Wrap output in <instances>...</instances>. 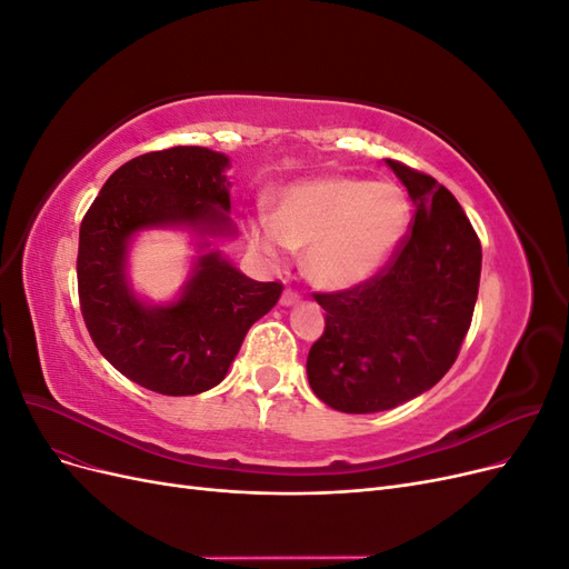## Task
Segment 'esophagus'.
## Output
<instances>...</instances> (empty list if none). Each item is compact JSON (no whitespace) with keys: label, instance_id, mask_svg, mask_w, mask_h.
Listing matches in <instances>:
<instances>
[{"label":"esophagus","instance_id":"1","mask_svg":"<svg viewBox=\"0 0 569 569\" xmlns=\"http://www.w3.org/2000/svg\"><path fill=\"white\" fill-rule=\"evenodd\" d=\"M299 301H301L299 291H295V289H284V291H282V297H280V303H282V306H295V303H299Z\"/></svg>","mask_w":569,"mask_h":569}]
</instances>
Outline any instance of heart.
Segmentation results:
<instances>
[{
	"label": "heart",
	"instance_id": "b5f03b06",
	"mask_svg": "<svg viewBox=\"0 0 569 569\" xmlns=\"http://www.w3.org/2000/svg\"><path fill=\"white\" fill-rule=\"evenodd\" d=\"M410 226L399 187L351 176L287 184L272 216L249 220L251 247L266 258L306 249L303 270L322 289H349L387 266Z\"/></svg>",
	"mask_w": 569,
	"mask_h": 569
}]
</instances>
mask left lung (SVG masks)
Wrapping results in <instances>:
<instances>
[{"mask_svg": "<svg viewBox=\"0 0 569 569\" xmlns=\"http://www.w3.org/2000/svg\"><path fill=\"white\" fill-rule=\"evenodd\" d=\"M387 163L416 201L403 242L370 280L313 295L325 332L308 351V382L341 412L389 410L432 389L475 313L481 244L470 218L432 176Z\"/></svg>", "mask_w": 569, "mask_h": 569, "instance_id": "8db88e82", "label": "left lung"}]
</instances>
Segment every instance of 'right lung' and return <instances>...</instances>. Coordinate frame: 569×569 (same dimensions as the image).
Returning <instances> with one entry per match:
<instances>
[{
  "label": "right lung",
  "mask_w": 569,
  "mask_h": 569,
  "mask_svg": "<svg viewBox=\"0 0 569 569\" xmlns=\"http://www.w3.org/2000/svg\"><path fill=\"white\" fill-rule=\"evenodd\" d=\"M228 157L170 147L120 166L80 226L78 297L99 353L128 380L166 396L222 382L249 327L278 303L282 282H256L220 253L199 258L178 303L151 308L126 282L130 237L144 228L189 226L230 232Z\"/></svg>",
  "instance_id": "add662e5"
}]
</instances>
